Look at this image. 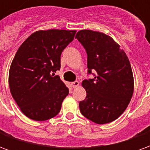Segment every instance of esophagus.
<instances>
[{
	"label": "esophagus",
	"instance_id": "obj_1",
	"mask_svg": "<svg viewBox=\"0 0 150 150\" xmlns=\"http://www.w3.org/2000/svg\"><path fill=\"white\" fill-rule=\"evenodd\" d=\"M79 85V83L78 81H74V82H72V83H71V86H72V88H77Z\"/></svg>",
	"mask_w": 150,
	"mask_h": 150
}]
</instances>
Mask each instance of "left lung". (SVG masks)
I'll use <instances>...</instances> for the list:
<instances>
[{"label": "left lung", "mask_w": 150, "mask_h": 150, "mask_svg": "<svg viewBox=\"0 0 150 150\" xmlns=\"http://www.w3.org/2000/svg\"><path fill=\"white\" fill-rule=\"evenodd\" d=\"M77 38L88 54V73L94 79L82 82L87 96L79 102L82 115L99 125L116 120L128 107L134 82L125 51L107 34L90 30H79Z\"/></svg>", "instance_id": "8db88e82"}]
</instances>
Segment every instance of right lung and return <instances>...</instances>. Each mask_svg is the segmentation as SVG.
Here are the masks:
<instances>
[{
    "label": "right lung",
    "mask_w": 150,
    "mask_h": 150,
    "mask_svg": "<svg viewBox=\"0 0 150 150\" xmlns=\"http://www.w3.org/2000/svg\"><path fill=\"white\" fill-rule=\"evenodd\" d=\"M75 30L34 32L19 47L9 69L12 96L25 116L43 121L60 112L69 89L54 75L61 67L62 50L71 42Z\"/></svg>",
    "instance_id": "1"
}]
</instances>
